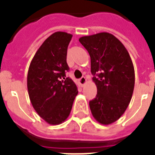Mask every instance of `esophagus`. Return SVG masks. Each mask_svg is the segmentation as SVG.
<instances>
[{
  "label": "esophagus",
  "mask_w": 155,
  "mask_h": 155,
  "mask_svg": "<svg viewBox=\"0 0 155 155\" xmlns=\"http://www.w3.org/2000/svg\"><path fill=\"white\" fill-rule=\"evenodd\" d=\"M79 82H80L81 85L83 87V86L84 85V84L86 83V78L84 77H82V78H81L79 79Z\"/></svg>",
  "instance_id": "1"
}]
</instances>
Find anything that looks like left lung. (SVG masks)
I'll list each match as a JSON object with an SVG mask.
<instances>
[{"instance_id": "8db88e82", "label": "left lung", "mask_w": 155, "mask_h": 155, "mask_svg": "<svg viewBox=\"0 0 155 155\" xmlns=\"http://www.w3.org/2000/svg\"><path fill=\"white\" fill-rule=\"evenodd\" d=\"M79 42L89 53L97 87L90 109L99 124L109 125L121 117L130 102L135 83L134 64L124 44L112 34L86 35Z\"/></svg>"}]
</instances>
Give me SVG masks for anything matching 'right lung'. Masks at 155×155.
Instances as JSON below:
<instances>
[{
  "mask_svg": "<svg viewBox=\"0 0 155 155\" xmlns=\"http://www.w3.org/2000/svg\"><path fill=\"white\" fill-rule=\"evenodd\" d=\"M71 34L57 31L43 42L31 61L27 76L30 101L41 118L50 125L67 120L78 93L74 82L66 78L68 47Z\"/></svg>",
  "mask_w": 155,
  "mask_h": 155,
  "instance_id": "1",
  "label": "right lung"
}]
</instances>
